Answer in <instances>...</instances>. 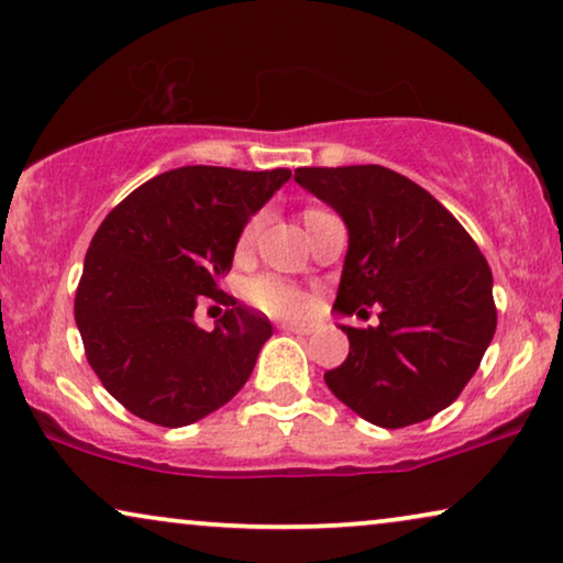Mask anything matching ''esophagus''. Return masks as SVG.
I'll return each mask as SVG.
<instances>
[{"label":"esophagus","instance_id":"34e87169","mask_svg":"<svg viewBox=\"0 0 563 563\" xmlns=\"http://www.w3.org/2000/svg\"><path fill=\"white\" fill-rule=\"evenodd\" d=\"M285 331H292V334H313L316 323H306V321H285L283 323Z\"/></svg>","mask_w":563,"mask_h":563}]
</instances>
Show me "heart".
<instances>
[{
    "instance_id": "obj_1",
    "label": "heart",
    "mask_w": 563,
    "mask_h": 563,
    "mask_svg": "<svg viewBox=\"0 0 563 563\" xmlns=\"http://www.w3.org/2000/svg\"><path fill=\"white\" fill-rule=\"evenodd\" d=\"M331 213L321 209H303L300 219H303V227L308 234L313 232L316 227L321 224L323 219H329ZM257 219H252L247 227L240 232V240H236V257H244L252 250L257 236ZM247 298L250 303L260 308L263 313L280 316V319H298V316H306L308 308H311V298L303 292L298 285L278 278V275H260V278L247 283Z\"/></svg>"
}]
</instances>
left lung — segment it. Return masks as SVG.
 <instances>
[{"label": "left lung", "instance_id": "8db88e82", "mask_svg": "<svg viewBox=\"0 0 563 563\" xmlns=\"http://www.w3.org/2000/svg\"><path fill=\"white\" fill-rule=\"evenodd\" d=\"M296 184L350 232L334 311L377 327H342L350 354L329 390L379 429L437 416L459 398L495 336L493 273L466 229L413 180L383 165L298 168Z\"/></svg>", "mask_w": 563, "mask_h": 563}]
</instances>
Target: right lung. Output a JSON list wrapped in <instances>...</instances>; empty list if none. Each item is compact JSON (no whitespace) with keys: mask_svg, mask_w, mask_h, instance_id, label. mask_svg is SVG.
I'll use <instances>...</instances> for the list:
<instances>
[{"mask_svg":"<svg viewBox=\"0 0 563 563\" xmlns=\"http://www.w3.org/2000/svg\"><path fill=\"white\" fill-rule=\"evenodd\" d=\"M288 178V168L186 165L134 188L101 221L74 313L91 369L130 413L180 429L247 383L273 327L219 280L244 224ZM201 295L230 306L209 332L192 321Z\"/></svg>","mask_w":563,"mask_h":563,"instance_id":"1","label":"right lung"}]
</instances>
